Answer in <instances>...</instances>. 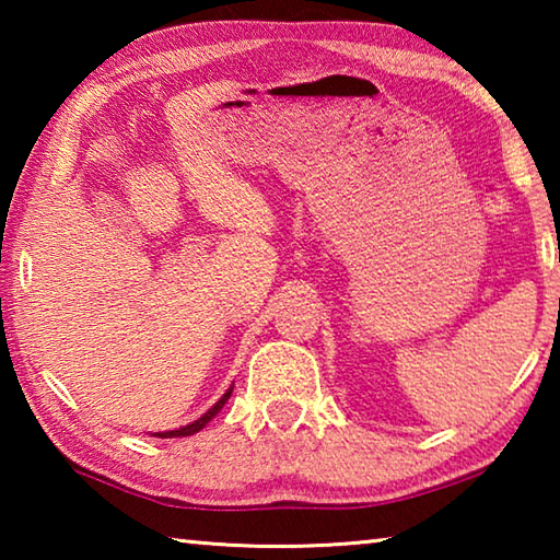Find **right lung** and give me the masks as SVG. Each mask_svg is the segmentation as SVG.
<instances>
[{
    "label": "right lung",
    "mask_w": 560,
    "mask_h": 560,
    "mask_svg": "<svg viewBox=\"0 0 560 560\" xmlns=\"http://www.w3.org/2000/svg\"><path fill=\"white\" fill-rule=\"evenodd\" d=\"M230 395H232V387H230V390H226L222 397H220V402H217V405H212L210 407V410H207L202 417H200V420H195L192 424H185V428H179V430H170V432H160L158 434V438H189V434H195V432H200L202 428H205V424L207 422H210L212 420V417L217 415V412H220L222 410V407H224V402L226 400H230Z\"/></svg>",
    "instance_id": "obj_1"
}]
</instances>
